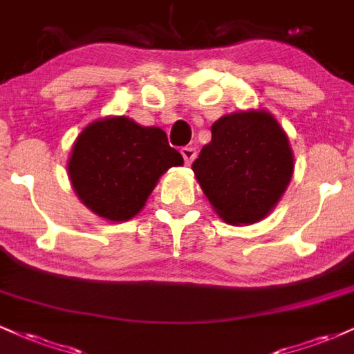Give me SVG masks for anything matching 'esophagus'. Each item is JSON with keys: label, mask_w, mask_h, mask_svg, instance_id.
<instances>
[{"label": "esophagus", "mask_w": 354, "mask_h": 354, "mask_svg": "<svg viewBox=\"0 0 354 354\" xmlns=\"http://www.w3.org/2000/svg\"><path fill=\"white\" fill-rule=\"evenodd\" d=\"M181 154L185 158V163L189 166L194 161V158H196V149L191 148V146H185V148H181Z\"/></svg>", "instance_id": "obj_1"}]
</instances>
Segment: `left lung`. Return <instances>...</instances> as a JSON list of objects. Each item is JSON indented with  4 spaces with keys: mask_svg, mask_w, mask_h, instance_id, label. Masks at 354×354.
Wrapping results in <instances>:
<instances>
[{
    "mask_svg": "<svg viewBox=\"0 0 354 354\" xmlns=\"http://www.w3.org/2000/svg\"><path fill=\"white\" fill-rule=\"evenodd\" d=\"M290 140L265 109L225 115L193 166L214 211L228 225H253L278 205L293 176Z\"/></svg>",
    "mask_w": 354,
    "mask_h": 354,
    "instance_id": "1",
    "label": "left lung"
}]
</instances>
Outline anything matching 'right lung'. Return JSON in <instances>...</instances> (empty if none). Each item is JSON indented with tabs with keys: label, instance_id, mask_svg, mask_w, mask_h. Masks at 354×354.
I'll list each match as a JSON object with an SVG mask.
<instances>
[{
	"label": "right lung",
	"instance_id": "1",
	"mask_svg": "<svg viewBox=\"0 0 354 354\" xmlns=\"http://www.w3.org/2000/svg\"><path fill=\"white\" fill-rule=\"evenodd\" d=\"M183 156L156 126L128 116H109L88 124L73 145L68 174L83 205L113 223L143 209L161 174L181 166Z\"/></svg>",
	"mask_w": 354,
	"mask_h": 354
}]
</instances>
